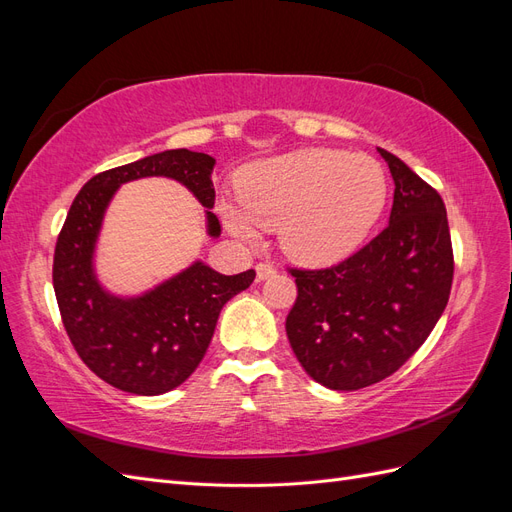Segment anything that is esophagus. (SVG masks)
Instances as JSON below:
<instances>
[{
  "label": "esophagus",
  "mask_w": 512,
  "mask_h": 512,
  "mask_svg": "<svg viewBox=\"0 0 512 512\" xmlns=\"http://www.w3.org/2000/svg\"><path fill=\"white\" fill-rule=\"evenodd\" d=\"M275 273H277V267L271 265V262H258V265H256L258 280H267V277H273Z\"/></svg>",
  "instance_id": "obj_1"
}]
</instances>
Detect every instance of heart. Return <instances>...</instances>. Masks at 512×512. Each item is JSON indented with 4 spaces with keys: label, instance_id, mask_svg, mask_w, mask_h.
Returning <instances> with one entry per match:
<instances>
[{
    "label": "heart",
    "instance_id": "1",
    "mask_svg": "<svg viewBox=\"0 0 512 512\" xmlns=\"http://www.w3.org/2000/svg\"><path fill=\"white\" fill-rule=\"evenodd\" d=\"M389 181L378 160L337 149H301L250 166L241 200L222 218L243 239L280 228L282 250L303 265H329L359 247L380 220Z\"/></svg>",
    "mask_w": 512,
    "mask_h": 512
}]
</instances>
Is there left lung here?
Returning a JSON list of instances; mask_svg holds the SVG:
<instances>
[{
	"instance_id": "8db88e82",
	"label": "left lung",
	"mask_w": 512,
	"mask_h": 512,
	"mask_svg": "<svg viewBox=\"0 0 512 512\" xmlns=\"http://www.w3.org/2000/svg\"><path fill=\"white\" fill-rule=\"evenodd\" d=\"M378 151L395 181L389 226L333 267H288L297 284L286 318L292 352L333 391L393 376L425 344L451 297L455 258L444 200L393 153Z\"/></svg>"
}]
</instances>
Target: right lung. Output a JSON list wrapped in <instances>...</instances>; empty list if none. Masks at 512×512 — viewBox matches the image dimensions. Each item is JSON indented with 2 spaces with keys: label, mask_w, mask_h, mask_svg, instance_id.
<instances>
[{
  "label": "right lung",
  "mask_w": 512,
  "mask_h": 512,
  "mask_svg": "<svg viewBox=\"0 0 512 512\" xmlns=\"http://www.w3.org/2000/svg\"><path fill=\"white\" fill-rule=\"evenodd\" d=\"M213 164L207 153L170 149L104 170L76 194L61 226L53 256L61 322L81 361L119 391L162 395L188 380L211 344L222 307L250 288L256 271L222 275L194 262L143 297H113L91 267L104 209L121 183L141 177L177 179L213 209ZM207 222L209 235L218 237V215L207 211Z\"/></svg>",
  "instance_id": "right-lung-1"
}]
</instances>
